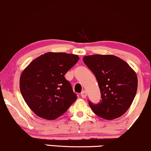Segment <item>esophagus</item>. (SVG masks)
Listing matches in <instances>:
<instances>
[{
  "label": "esophagus",
  "mask_w": 151,
  "mask_h": 151,
  "mask_svg": "<svg viewBox=\"0 0 151 151\" xmlns=\"http://www.w3.org/2000/svg\"><path fill=\"white\" fill-rule=\"evenodd\" d=\"M81 96L83 97V99H85V98L87 97V92H86V91H82V93H81Z\"/></svg>",
  "instance_id": "obj_1"
}]
</instances>
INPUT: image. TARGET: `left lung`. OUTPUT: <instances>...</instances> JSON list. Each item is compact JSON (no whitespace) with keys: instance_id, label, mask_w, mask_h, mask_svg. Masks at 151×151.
<instances>
[{"instance_id":"1","label":"left lung","mask_w":151,"mask_h":151,"mask_svg":"<svg viewBox=\"0 0 151 151\" xmlns=\"http://www.w3.org/2000/svg\"><path fill=\"white\" fill-rule=\"evenodd\" d=\"M83 61L94 74L101 90L99 104L89 105L97 116L107 120L124 114L132 104L137 90V76L122 59L112 55L85 56Z\"/></svg>"}]
</instances>
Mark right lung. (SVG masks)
Listing matches in <instances>:
<instances>
[{"label": "right lung", "mask_w": 151, "mask_h": 151, "mask_svg": "<svg viewBox=\"0 0 151 151\" xmlns=\"http://www.w3.org/2000/svg\"><path fill=\"white\" fill-rule=\"evenodd\" d=\"M79 58L76 55L49 52L35 59L25 68L20 78L21 93L35 114L53 120L76 101L77 96L64 75Z\"/></svg>", "instance_id": "add662e5"}]
</instances>
